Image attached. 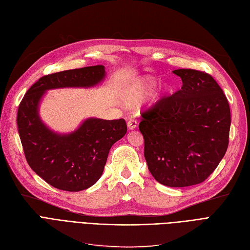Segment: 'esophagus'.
Masks as SVG:
<instances>
[{
  "mask_svg": "<svg viewBox=\"0 0 250 250\" xmlns=\"http://www.w3.org/2000/svg\"><path fill=\"white\" fill-rule=\"evenodd\" d=\"M137 125H138V123L135 118H131L127 120V127L130 128V130H134V128H136Z\"/></svg>",
  "mask_w": 250,
  "mask_h": 250,
  "instance_id": "1",
  "label": "esophagus"
}]
</instances>
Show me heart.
<instances>
[{
  "instance_id": "1",
  "label": "heart",
  "mask_w": 250,
  "mask_h": 250,
  "mask_svg": "<svg viewBox=\"0 0 250 250\" xmlns=\"http://www.w3.org/2000/svg\"><path fill=\"white\" fill-rule=\"evenodd\" d=\"M154 84V81L149 77H139L134 82H132L130 86H128L125 92V99L130 104H135L137 102L141 101L148 91L151 89V87ZM164 95V88H160L158 91H155L154 94L149 99V104L152 105L158 102L162 96Z\"/></svg>"
}]
</instances>
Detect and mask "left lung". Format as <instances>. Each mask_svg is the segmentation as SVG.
I'll list each match as a JSON object with an SVG mask.
<instances>
[{"label": "left lung", "instance_id": "8db88e82", "mask_svg": "<svg viewBox=\"0 0 250 250\" xmlns=\"http://www.w3.org/2000/svg\"><path fill=\"white\" fill-rule=\"evenodd\" d=\"M173 73L181 78V89L143 112L139 130L154 179L166 187L184 188L205 181L225 156L230 111L209 74L192 69Z\"/></svg>", "mask_w": 250, "mask_h": 250}]
</instances>
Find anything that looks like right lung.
<instances>
[{"mask_svg":"<svg viewBox=\"0 0 250 250\" xmlns=\"http://www.w3.org/2000/svg\"><path fill=\"white\" fill-rule=\"evenodd\" d=\"M105 67H84L41 77L26 91L17 111V127L27 164L51 187L67 191L90 188L104 171L109 150L125 135L124 118H87L70 134H58L45 125L39 105L49 89L91 87L103 81Z\"/></svg>","mask_w":250,"mask_h":250,"instance_id":"obj_1","label":"right lung"}]
</instances>
